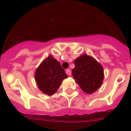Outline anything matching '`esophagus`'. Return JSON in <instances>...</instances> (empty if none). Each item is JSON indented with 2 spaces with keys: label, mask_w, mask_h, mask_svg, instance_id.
<instances>
[{
  "label": "esophagus",
  "mask_w": 131,
  "mask_h": 131,
  "mask_svg": "<svg viewBox=\"0 0 131 131\" xmlns=\"http://www.w3.org/2000/svg\"><path fill=\"white\" fill-rule=\"evenodd\" d=\"M66 73L68 75H71V70H69V69H67V70H66Z\"/></svg>",
  "instance_id": "34e87169"
}]
</instances>
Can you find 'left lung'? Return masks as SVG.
<instances>
[{
    "label": "left lung",
    "mask_w": 131,
    "mask_h": 131,
    "mask_svg": "<svg viewBox=\"0 0 131 131\" xmlns=\"http://www.w3.org/2000/svg\"><path fill=\"white\" fill-rule=\"evenodd\" d=\"M72 75L82 90L92 94L101 87L103 80V69L93 58L84 54L74 61Z\"/></svg>",
    "instance_id": "left-lung-1"
}]
</instances>
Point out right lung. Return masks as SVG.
I'll return each instance as SVG.
<instances>
[{"instance_id":"1","label":"right lung","mask_w":131,"mask_h":131,"mask_svg":"<svg viewBox=\"0 0 131 131\" xmlns=\"http://www.w3.org/2000/svg\"><path fill=\"white\" fill-rule=\"evenodd\" d=\"M67 78L60 64L51 56L47 57L35 72V80L41 91L47 95L57 92L62 81Z\"/></svg>"}]
</instances>
